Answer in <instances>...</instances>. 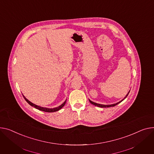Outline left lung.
I'll return each mask as SVG.
<instances>
[{
	"label": "left lung",
	"mask_w": 154,
	"mask_h": 154,
	"mask_svg": "<svg viewBox=\"0 0 154 154\" xmlns=\"http://www.w3.org/2000/svg\"><path fill=\"white\" fill-rule=\"evenodd\" d=\"M129 91H130V90L129 91V92L128 93V94L125 96V97L122 99V100H121V101H119V102H118V103H114V104H111V105H103V104H99V103H95V102H94V101H91L90 99H88L89 100V101L90 102V103L92 104V105H95V106H98V107H101V108H108V107H112V106H115V105H118V104H119V103H121V102L122 101H123L126 97H127V96L128 95V94H129Z\"/></svg>",
	"instance_id": "1"
}]
</instances>
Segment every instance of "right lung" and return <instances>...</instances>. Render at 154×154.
Here are the masks:
<instances>
[{"label":"right lung","mask_w":154,"mask_h":154,"mask_svg":"<svg viewBox=\"0 0 154 154\" xmlns=\"http://www.w3.org/2000/svg\"><path fill=\"white\" fill-rule=\"evenodd\" d=\"M23 97H24V98H25V100L26 101V102L27 103L29 104V105H30L31 106H33V107H35V108H36V109H39V110H40V111H45V112H55V111H59V109H60L61 108H62L64 105H65V104H66V101H67V99L63 102V103L61 104L60 105H59V106H57V107H56V108H46V107H42V106H38V105H35V104H34V103H32V102H31L30 101H29L27 98H26V97L23 95Z\"/></svg>","instance_id":"obj_1"}]
</instances>
